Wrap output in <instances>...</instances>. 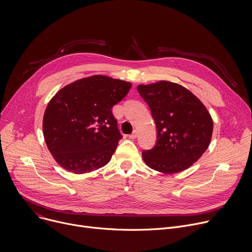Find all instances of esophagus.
<instances>
[{"instance_id": "obj_1", "label": "esophagus", "mask_w": 252, "mask_h": 252, "mask_svg": "<svg viewBox=\"0 0 252 252\" xmlns=\"http://www.w3.org/2000/svg\"><path fill=\"white\" fill-rule=\"evenodd\" d=\"M137 137H138V131H137V130H134L133 133H131V134L128 136V138H129V139H133V140H134V139H136Z\"/></svg>"}]
</instances>
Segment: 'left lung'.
<instances>
[{
    "label": "left lung",
    "instance_id": "left-lung-1",
    "mask_svg": "<svg viewBox=\"0 0 252 252\" xmlns=\"http://www.w3.org/2000/svg\"><path fill=\"white\" fill-rule=\"evenodd\" d=\"M156 125L157 141L142 152L150 168L171 175L189 168L208 148L214 122L204 104L185 87L167 81L139 85Z\"/></svg>",
    "mask_w": 252,
    "mask_h": 252
}]
</instances>
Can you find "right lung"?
<instances>
[{
    "instance_id": "right-lung-1",
    "label": "right lung",
    "mask_w": 252,
    "mask_h": 252,
    "mask_svg": "<svg viewBox=\"0 0 252 252\" xmlns=\"http://www.w3.org/2000/svg\"><path fill=\"white\" fill-rule=\"evenodd\" d=\"M131 87L122 79L97 74L63 87L45 110L43 133L56 162L73 174L107 164L123 136L112 107Z\"/></svg>"
}]
</instances>
